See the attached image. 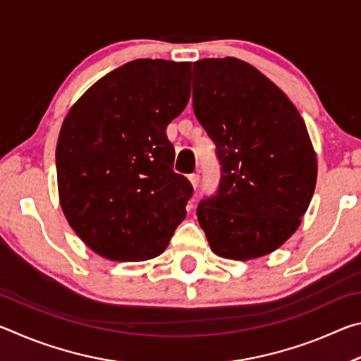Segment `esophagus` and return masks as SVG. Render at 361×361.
Segmentation results:
<instances>
[{"label": "esophagus", "mask_w": 361, "mask_h": 361, "mask_svg": "<svg viewBox=\"0 0 361 361\" xmlns=\"http://www.w3.org/2000/svg\"><path fill=\"white\" fill-rule=\"evenodd\" d=\"M199 180H200L199 173H192V175H189V181H191V185H192V188H194V189L199 186Z\"/></svg>", "instance_id": "34e87169"}]
</instances>
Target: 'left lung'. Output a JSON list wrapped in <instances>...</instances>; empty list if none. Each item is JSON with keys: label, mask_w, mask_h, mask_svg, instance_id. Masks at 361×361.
<instances>
[{"label": "left lung", "mask_w": 361, "mask_h": 361, "mask_svg": "<svg viewBox=\"0 0 361 361\" xmlns=\"http://www.w3.org/2000/svg\"><path fill=\"white\" fill-rule=\"evenodd\" d=\"M192 108L216 145L218 192L197 207L212 252L247 261L295 234L317 183V156L301 114L271 79L234 57L192 68Z\"/></svg>", "instance_id": "1"}]
</instances>
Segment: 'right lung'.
I'll return each instance as SVG.
<instances>
[{
    "label": "right lung",
    "instance_id": "1",
    "mask_svg": "<svg viewBox=\"0 0 361 361\" xmlns=\"http://www.w3.org/2000/svg\"><path fill=\"white\" fill-rule=\"evenodd\" d=\"M189 71V62L133 60L66 114L56 149L60 207L103 258H156L186 216L192 186L173 172L166 129L188 105Z\"/></svg>",
    "mask_w": 361,
    "mask_h": 361
}]
</instances>
